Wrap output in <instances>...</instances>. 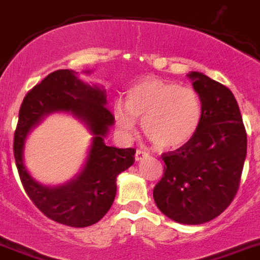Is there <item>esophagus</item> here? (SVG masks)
<instances>
[{
    "label": "esophagus",
    "mask_w": 260,
    "mask_h": 260,
    "mask_svg": "<svg viewBox=\"0 0 260 260\" xmlns=\"http://www.w3.org/2000/svg\"><path fill=\"white\" fill-rule=\"evenodd\" d=\"M146 157H148L147 152H145V151H142V150L136 151V155H135L136 161H141V160H143V158H146Z\"/></svg>",
    "instance_id": "34e87169"
}]
</instances>
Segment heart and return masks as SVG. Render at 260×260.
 Wrapping results in <instances>:
<instances>
[{
  "mask_svg": "<svg viewBox=\"0 0 260 260\" xmlns=\"http://www.w3.org/2000/svg\"><path fill=\"white\" fill-rule=\"evenodd\" d=\"M115 124L129 137L141 120L145 135L160 148H176L196 136L202 122V102L198 92L173 81L145 79L127 92L125 104L113 107Z\"/></svg>",
  "mask_w": 260,
  "mask_h": 260,
  "instance_id": "obj_1",
  "label": "heart"
}]
</instances>
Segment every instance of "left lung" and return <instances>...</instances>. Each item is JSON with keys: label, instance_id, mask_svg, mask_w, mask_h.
Returning <instances> with one entry per match:
<instances>
[{"label": "left lung", "instance_id": "obj_1", "mask_svg": "<svg viewBox=\"0 0 260 260\" xmlns=\"http://www.w3.org/2000/svg\"><path fill=\"white\" fill-rule=\"evenodd\" d=\"M188 77L202 102V122L189 142L161 155L166 168L153 200L175 222L201 225L221 215L236 196L246 132L230 89L200 72Z\"/></svg>", "mask_w": 260, "mask_h": 260}]
</instances>
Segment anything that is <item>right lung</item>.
I'll list each match as a JSON object with an SVG mask.
<instances>
[{
	"label": "right lung",
	"mask_w": 260,
	"mask_h": 260,
	"mask_svg": "<svg viewBox=\"0 0 260 260\" xmlns=\"http://www.w3.org/2000/svg\"><path fill=\"white\" fill-rule=\"evenodd\" d=\"M55 111L71 112L94 137L79 175L63 186L45 187L24 168L23 146L27 133L45 115ZM113 124L105 90L85 84L72 70L52 72L24 98L14 136L15 161L25 191L48 218L71 228H86L102 220L112 207L118 174L135 162L136 153L135 148L105 145L104 138Z\"/></svg>",
	"instance_id": "right-lung-1"
}]
</instances>
